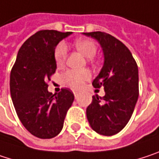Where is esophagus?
Here are the masks:
<instances>
[{
    "instance_id": "obj_1",
    "label": "esophagus",
    "mask_w": 159,
    "mask_h": 159,
    "mask_svg": "<svg viewBox=\"0 0 159 159\" xmlns=\"http://www.w3.org/2000/svg\"><path fill=\"white\" fill-rule=\"evenodd\" d=\"M80 91H74V96H75V98H76V99L80 96Z\"/></svg>"
}]
</instances>
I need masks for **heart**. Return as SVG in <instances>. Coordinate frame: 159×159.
<instances>
[{"mask_svg":"<svg viewBox=\"0 0 159 159\" xmlns=\"http://www.w3.org/2000/svg\"><path fill=\"white\" fill-rule=\"evenodd\" d=\"M74 46L86 57H92L97 52L96 44L89 39H78L75 41ZM68 56V48L65 43H59L55 50V59L57 66H62ZM91 74L89 70H69L62 74V81L64 84L72 89H80L82 85L89 80Z\"/></svg>","mask_w":159,"mask_h":159,"instance_id":"1","label":"heart"}]
</instances>
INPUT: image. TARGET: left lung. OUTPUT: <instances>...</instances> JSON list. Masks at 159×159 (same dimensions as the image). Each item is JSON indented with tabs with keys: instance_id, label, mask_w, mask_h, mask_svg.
Segmentation results:
<instances>
[{
	"instance_id": "left-lung-1",
	"label": "left lung",
	"mask_w": 159,
	"mask_h": 159,
	"mask_svg": "<svg viewBox=\"0 0 159 159\" xmlns=\"http://www.w3.org/2000/svg\"><path fill=\"white\" fill-rule=\"evenodd\" d=\"M96 39L103 51L104 63L92 81L94 88L103 87L105 95L92 96L87 119L96 133L113 135L127 125L138 95V68L130 50L120 40L104 32L83 33Z\"/></svg>"
}]
</instances>
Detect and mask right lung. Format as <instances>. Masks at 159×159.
<instances>
[{
    "mask_svg": "<svg viewBox=\"0 0 159 159\" xmlns=\"http://www.w3.org/2000/svg\"><path fill=\"white\" fill-rule=\"evenodd\" d=\"M71 34L38 31L23 44L11 71V97L16 113L26 130L38 138H53L61 132L74 101L70 89L52 94L47 83L57 70L56 47Z\"/></svg>",
    "mask_w": 159,
    "mask_h": 159,
    "instance_id": "add662e5",
    "label": "right lung"
}]
</instances>
